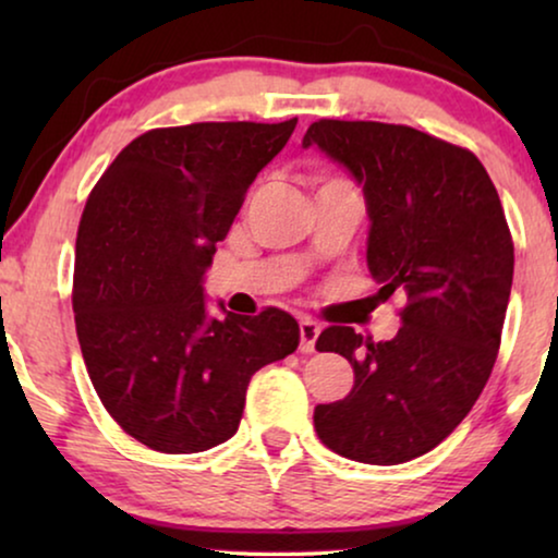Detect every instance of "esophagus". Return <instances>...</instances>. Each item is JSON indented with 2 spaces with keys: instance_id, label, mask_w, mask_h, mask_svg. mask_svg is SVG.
<instances>
[{
  "instance_id": "obj_1",
  "label": "esophagus",
  "mask_w": 558,
  "mask_h": 558,
  "mask_svg": "<svg viewBox=\"0 0 558 558\" xmlns=\"http://www.w3.org/2000/svg\"><path fill=\"white\" fill-rule=\"evenodd\" d=\"M319 338V325L315 319L304 317L300 319V350L302 353H312L315 350V342Z\"/></svg>"
}]
</instances>
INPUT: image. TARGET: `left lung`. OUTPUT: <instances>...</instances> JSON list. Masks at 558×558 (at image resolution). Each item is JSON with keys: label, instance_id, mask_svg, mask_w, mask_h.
Masks as SVG:
<instances>
[{"label": "left lung", "instance_id": "obj_1", "mask_svg": "<svg viewBox=\"0 0 558 558\" xmlns=\"http://www.w3.org/2000/svg\"><path fill=\"white\" fill-rule=\"evenodd\" d=\"M302 147L363 187L378 296L407 294L391 340L340 325L317 338L319 353H340L355 373L345 399L315 409L317 437L355 462H409L470 414L498 357L513 284L498 190L470 149L401 124L319 119Z\"/></svg>", "mask_w": 558, "mask_h": 558}]
</instances>
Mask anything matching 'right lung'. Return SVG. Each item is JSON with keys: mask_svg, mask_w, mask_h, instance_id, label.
<instances>
[{"mask_svg": "<svg viewBox=\"0 0 558 558\" xmlns=\"http://www.w3.org/2000/svg\"><path fill=\"white\" fill-rule=\"evenodd\" d=\"M281 124L203 121L136 136L90 190L75 239L73 312L90 384L129 437L193 454L239 432L251 376L300 345L277 307L208 317L203 274Z\"/></svg>", "mask_w": 558, "mask_h": 558, "instance_id": "1", "label": "right lung"}]
</instances>
